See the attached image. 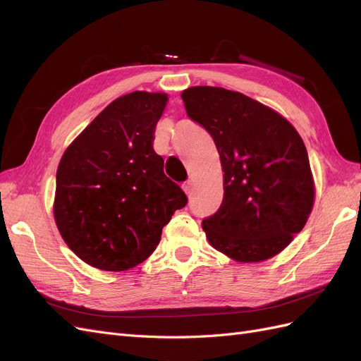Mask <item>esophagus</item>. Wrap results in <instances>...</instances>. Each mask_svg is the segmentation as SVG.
Wrapping results in <instances>:
<instances>
[{"mask_svg": "<svg viewBox=\"0 0 361 361\" xmlns=\"http://www.w3.org/2000/svg\"><path fill=\"white\" fill-rule=\"evenodd\" d=\"M183 191H185V194L188 195V197H191V194H192V191H194V183H192V182L183 183Z\"/></svg>", "mask_w": 361, "mask_h": 361, "instance_id": "1", "label": "esophagus"}]
</instances>
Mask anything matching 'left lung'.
<instances>
[{
	"mask_svg": "<svg viewBox=\"0 0 361 361\" xmlns=\"http://www.w3.org/2000/svg\"><path fill=\"white\" fill-rule=\"evenodd\" d=\"M182 99L188 117L214 138L224 171L223 203L202 223L207 241L243 264L274 257L313 209L302 138L281 114L239 92L197 85Z\"/></svg>",
	"mask_w": 361,
	"mask_h": 361,
	"instance_id": "1",
	"label": "left lung"
}]
</instances>
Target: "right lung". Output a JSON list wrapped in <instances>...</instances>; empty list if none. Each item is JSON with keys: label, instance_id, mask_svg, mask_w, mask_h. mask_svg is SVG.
Segmentation results:
<instances>
[{"label": "right lung", "instance_id": "add662e5", "mask_svg": "<svg viewBox=\"0 0 361 361\" xmlns=\"http://www.w3.org/2000/svg\"><path fill=\"white\" fill-rule=\"evenodd\" d=\"M167 101L166 93L120 96L64 150L54 218L64 243L90 267L117 272L145 262L188 202L152 147Z\"/></svg>", "mask_w": 361, "mask_h": 361}]
</instances>
